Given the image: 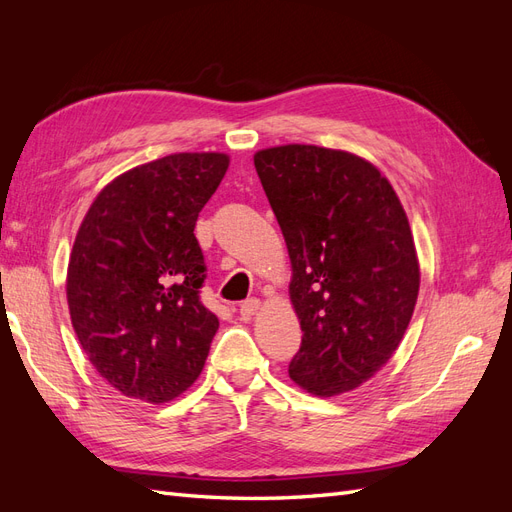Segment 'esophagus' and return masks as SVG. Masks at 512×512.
<instances>
[{"mask_svg": "<svg viewBox=\"0 0 512 512\" xmlns=\"http://www.w3.org/2000/svg\"><path fill=\"white\" fill-rule=\"evenodd\" d=\"M258 309H260V301H258V299H247V301L241 303L239 312H241V318H243V320H250V318L258 312Z\"/></svg>", "mask_w": 512, "mask_h": 512, "instance_id": "1", "label": "esophagus"}]
</instances>
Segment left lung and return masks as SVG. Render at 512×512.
I'll list each match as a JSON object with an SVG mask.
<instances>
[{"label": "left lung", "mask_w": 512, "mask_h": 512, "mask_svg": "<svg viewBox=\"0 0 512 512\" xmlns=\"http://www.w3.org/2000/svg\"><path fill=\"white\" fill-rule=\"evenodd\" d=\"M288 247L301 348L288 374L318 397L380 371L410 324L421 269L408 215L380 170L350 151L280 145L254 156Z\"/></svg>", "instance_id": "left-lung-1"}]
</instances>
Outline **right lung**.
Returning <instances> with one entry per match:
<instances>
[{
  "label": "right lung",
  "instance_id": "right-lung-1",
  "mask_svg": "<svg viewBox=\"0 0 512 512\" xmlns=\"http://www.w3.org/2000/svg\"><path fill=\"white\" fill-rule=\"evenodd\" d=\"M226 153H173L106 183L70 252L66 294L81 348L121 395L166 404L205 367L220 320L200 301L198 213Z\"/></svg>",
  "mask_w": 512,
  "mask_h": 512
}]
</instances>
